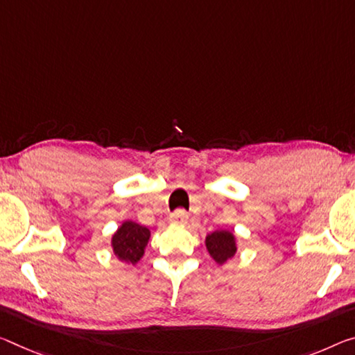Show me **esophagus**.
<instances>
[{
	"label": "esophagus",
	"mask_w": 355,
	"mask_h": 355,
	"mask_svg": "<svg viewBox=\"0 0 355 355\" xmlns=\"http://www.w3.org/2000/svg\"><path fill=\"white\" fill-rule=\"evenodd\" d=\"M171 223H172V224H178V226H183V224H187V223H188L187 211L178 210V211L173 213V215L171 216Z\"/></svg>",
	"instance_id": "1"
}]
</instances>
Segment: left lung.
Here are the masks:
<instances>
[{"mask_svg":"<svg viewBox=\"0 0 355 355\" xmlns=\"http://www.w3.org/2000/svg\"><path fill=\"white\" fill-rule=\"evenodd\" d=\"M205 246L210 257L215 261L218 266L229 262L235 254H237V239L232 230L218 229L213 232L207 234Z\"/></svg>","mask_w":355,"mask_h":355,"instance_id":"1","label":"left lung"}]
</instances>
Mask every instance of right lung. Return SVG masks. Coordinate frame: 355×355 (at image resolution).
<instances>
[{
    "label": "right lung",
    "instance_id": "obj_1",
    "mask_svg": "<svg viewBox=\"0 0 355 355\" xmlns=\"http://www.w3.org/2000/svg\"><path fill=\"white\" fill-rule=\"evenodd\" d=\"M150 235V229L140 226L139 223L131 221V219L123 221L110 240L115 257L128 266H137L145 254Z\"/></svg>",
    "mask_w": 355,
    "mask_h": 355
}]
</instances>
